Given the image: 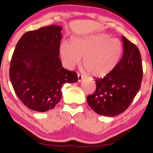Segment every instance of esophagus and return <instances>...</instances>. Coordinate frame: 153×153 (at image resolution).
<instances>
[{"instance_id":"esophagus-1","label":"esophagus","mask_w":153,"mask_h":153,"mask_svg":"<svg viewBox=\"0 0 153 153\" xmlns=\"http://www.w3.org/2000/svg\"><path fill=\"white\" fill-rule=\"evenodd\" d=\"M83 78H84V75H81V74H80V73L78 74V82H81V81L83 80Z\"/></svg>"}]
</instances>
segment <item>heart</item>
Segmentation results:
<instances>
[{
  "label": "heart",
  "mask_w": 153,
  "mask_h": 153,
  "mask_svg": "<svg viewBox=\"0 0 153 153\" xmlns=\"http://www.w3.org/2000/svg\"><path fill=\"white\" fill-rule=\"evenodd\" d=\"M122 53L121 41L104 33L73 38L70 44L63 42L60 46V55L66 67H75L84 57L83 65L95 77H104L112 72Z\"/></svg>",
  "instance_id": "obj_1"
}]
</instances>
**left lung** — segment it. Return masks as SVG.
I'll use <instances>...</instances> for the list:
<instances>
[{
  "label": "left lung",
  "mask_w": 153,
  "mask_h": 153,
  "mask_svg": "<svg viewBox=\"0 0 153 153\" xmlns=\"http://www.w3.org/2000/svg\"><path fill=\"white\" fill-rule=\"evenodd\" d=\"M124 53L112 72L95 80L96 89L86 98L88 104L97 114L115 116L124 112L141 87L142 61L139 49L122 36Z\"/></svg>",
  "instance_id": "left-lung-1"
}]
</instances>
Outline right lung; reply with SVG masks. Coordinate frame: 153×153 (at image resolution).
<instances>
[{
    "mask_svg": "<svg viewBox=\"0 0 153 153\" xmlns=\"http://www.w3.org/2000/svg\"><path fill=\"white\" fill-rule=\"evenodd\" d=\"M62 27L29 31L20 38L10 62V78L17 96L29 109L47 112L61 99V87L78 81L74 71L62 67L60 44Z\"/></svg>",
    "mask_w": 153,
    "mask_h": 153,
    "instance_id": "1",
    "label": "right lung"
}]
</instances>
